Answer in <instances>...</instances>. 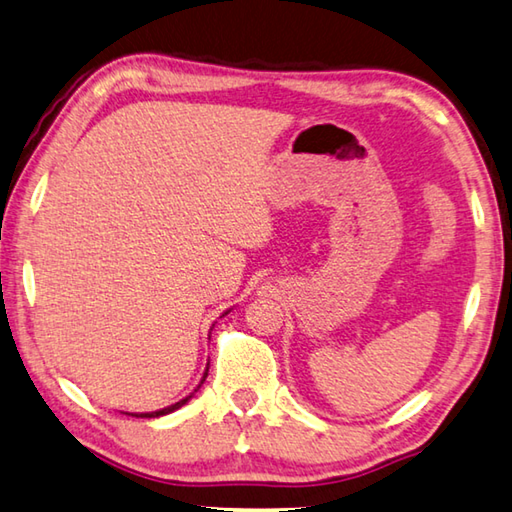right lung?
<instances>
[{"label":"right lung","mask_w":512,"mask_h":512,"mask_svg":"<svg viewBox=\"0 0 512 512\" xmlns=\"http://www.w3.org/2000/svg\"><path fill=\"white\" fill-rule=\"evenodd\" d=\"M206 376H208V371L206 374H203V380H206ZM203 380H201V385H203ZM199 385V387H201ZM194 392H197V389H194ZM192 398V394L190 396H185L183 401H179V403H174V405H170V407H163V410H159V412H147V414H132V416H141V418H154V416H165V414H170V412H174V410H179V407H183L185 403H188Z\"/></svg>","instance_id":"obj_1"}]
</instances>
